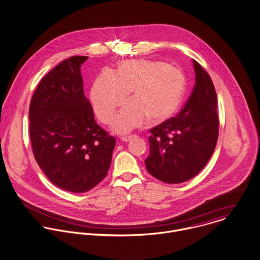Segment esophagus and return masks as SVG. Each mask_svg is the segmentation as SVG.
<instances>
[{"mask_svg": "<svg viewBox=\"0 0 260 260\" xmlns=\"http://www.w3.org/2000/svg\"><path fill=\"white\" fill-rule=\"evenodd\" d=\"M135 137H136V135H128V136H122V137H121V140H122V141L128 142L130 141L131 139L135 138Z\"/></svg>", "mask_w": 260, "mask_h": 260, "instance_id": "34e87169", "label": "esophagus"}]
</instances>
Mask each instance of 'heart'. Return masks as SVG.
I'll return each instance as SVG.
<instances>
[{"label": "heart", "instance_id": "heart-1", "mask_svg": "<svg viewBox=\"0 0 260 260\" xmlns=\"http://www.w3.org/2000/svg\"><path fill=\"white\" fill-rule=\"evenodd\" d=\"M132 88L134 97L125 102L112 125L118 133L131 131L148 116L161 121L174 114L183 101L186 79L179 69L163 61H122L117 72L104 70L92 85L90 99L98 118L109 123Z\"/></svg>", "mask_w": 260, "mask_h": 260}]
</instances>
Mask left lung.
Wrapping results in <instances>:
<instances>
[{"mask_svg": "<svg viewBox=\"0 0 260 260\" xmlns=\"http://www.w3.org/2000/svg\"><path fill=\"white\" fill-rule=\"evenodd\" d=\"M196 84L176 117L150 129V175L167 184L184 183L197 176L211 159L218 137L217 99L209 73L196 60Z\"/></svg>", "mask_w": 260, "mask_h": 260, "instance_id": "8db88e82", "label": "left lung"}]
</instances>
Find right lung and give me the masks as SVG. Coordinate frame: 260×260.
<instances>
[{"mask_svg":"<svg viewBox=\"0 0 260 260\" xmlns=\"http://www.w3.org/2000/svg\"><path fill=\"white\" fill-rule=\"evenodd\" d=\"M87 56H71L49 71L31 97L28 118L34 156L47 179L85 192L107 175L115 138L95 121L80 72Z\"/></svg>","mask_w":260,"mask_h":260,"instance_id":"right-lung-1","label":"right lung"}]
</instances>
